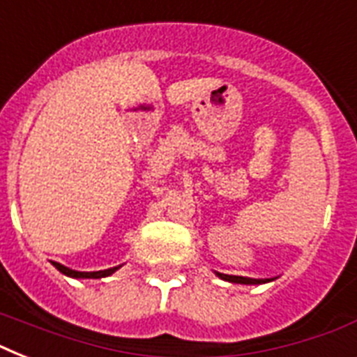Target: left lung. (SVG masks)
Returning a JSON list of instances; mask_svg holds the SVG:
<instances>
[{
	"label": "left lung",
	"instance_id": "obj_1",
	"mask_svg": "<svg viewBox=\"0 0 357 357\" xmlns=\"http://www.w3.org/2000/svg\"><path fill=\"white\" fill-rule=\"evenodd\" d=\"M218 278H222L226 282H231V283H244V285H254V283H265L268 280H254V278H244V276H229V274H220L217 272Z\"/></svg>",
	"mask_w": 357,
	"mask_h": 357
}]
</instances>
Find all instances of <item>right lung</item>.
I'll use <instances>...</instances> for the list:
<instances>
[{
  "instance_id": "obj_1",
  "label": "right lung",
  "mask_w": 357,
  "mask_h": 357,
  "mask_svg": "<svg viewBox=\"0 0 357 357\" xmlns=\"http://www.w3.org/2000/svg\"><path fill=\"white\" fill-rule=\"evenodd\" d=\"M53 265H55V268L57 271H61L63 274H66V276H72V278H105V276H111L114 271H119V266H113V268H107V271H98V272H77V271H72V268H68V266L61 265V263H55L53 261Z\"/></svg>"
}]
</instances>
